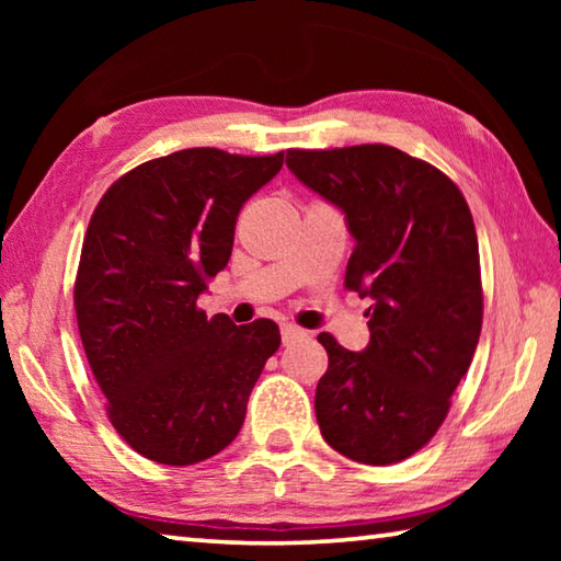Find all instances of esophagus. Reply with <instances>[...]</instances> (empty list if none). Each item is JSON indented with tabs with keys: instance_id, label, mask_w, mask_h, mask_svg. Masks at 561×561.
I'll return each instance as SVG.
<instances>
[{
	"instance_id": "34e87169",
	"label": "esophagus",
	"mask_w": 561,
	"mask_h": 561,
	"mask_svg": "<svg viewBox=\"0 0 561 561\" xmlns=\"http://www.w3.org/2000/svg\"><path fill=\"white\" fill-rule=\"evenodd\" d=\"M301 336H307V331L294 327V324H282V341H284V344H291V341H297Z\"/></svg>"
}]
</instances>
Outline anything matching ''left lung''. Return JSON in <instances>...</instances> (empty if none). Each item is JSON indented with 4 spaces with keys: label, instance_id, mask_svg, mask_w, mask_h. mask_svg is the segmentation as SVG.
<instances>
[{
    "label": "left lung",
    "instance_id": "left-lung-1",
    "mask_svg": "<svg viewBox=\"0 0 561 561\" xmlns=\"http://www.w3.org/2000/svg\"><path fill=\"white\" fill-rule=\"evenodd\" d=\"M299 183L346 215V287L371 297L364 351L319 334L329 368L317 421L366 465L411 458L440 428L482 329L478 234L453 180L393 146L287 150Z\"/></svg>",
    "mask_w": 561,
    "mask_h": 561
}]
</instances>
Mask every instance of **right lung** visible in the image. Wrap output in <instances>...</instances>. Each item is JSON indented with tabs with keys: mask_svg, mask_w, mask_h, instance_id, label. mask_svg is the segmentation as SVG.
Here are the masks:
<instances>
[{
	"mask_svg": "<svg viewBox=\"0 0 561 561\" xmlns=\"http://www.w3.org/2000/svg\"><path fill=\"white\" fill-rule=\"evenodd\" d=\"M284 153L187 148L118 178L91 215L73 307L108 421L133 450L195 465L230 445L279 348L270 319H207L197 297L232 254L242 205Z\"/></svg>",
	"mask_w": 561,
	"mask_h": 561,
	"instance_id": "obj_1",
	"label": "right lung"
}]
</instances>
